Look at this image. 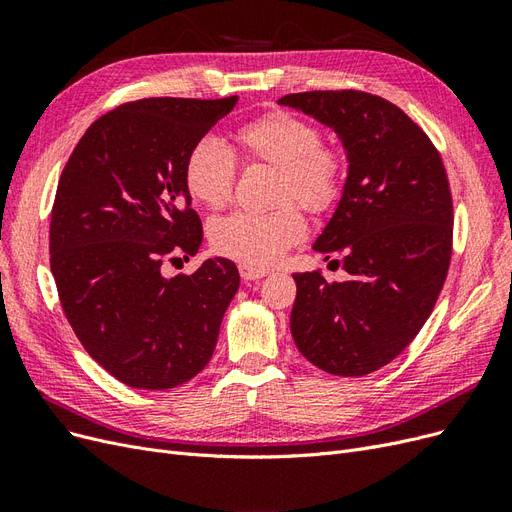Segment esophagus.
<instances>
[{
	"mask_svg": "<svg viewBox=\"0 0 512 512\" xmlns=\"http://www.w3.org/2000/svg\"><path fill=\"white\" fill-rule=\"evenodd\" d=\"M239 273H241L245 282H254V280H260V277H265L269 271L258 269V267H250V265H239Z\"/></svg>",
	"mask_w": 512,
	"mask_h": 512,
	"instance_id": "obj_1",
	"label": "esophagus"
}]
</instances>
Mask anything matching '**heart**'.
Segmentation results:
<instances>
[{
	"instance_id": "obj_1",
	"label": "heart",
	"mask_w": 512,
	"mask_h": 512,
	"mask_svg": "<svg viewBox=\"0 0 512 512\" xmlns=\"http://www.w3.org/2000/svg\"><path fill=\"white\" fill-rule=\"evenodd\" d=\"M235 143L245 162L280 170L273 196L280 207L267 213H230L209 226V239L222 256L265 269L305 237L307 224L299 205L309 213H327L337 205L344 190V162L337 149L322 143L318 126L286 111L243 123ZM237 175V156L211 136L196 141L183 164L185 190L207 209H224L230 203Z\"/></svg>"
}]
</instances>
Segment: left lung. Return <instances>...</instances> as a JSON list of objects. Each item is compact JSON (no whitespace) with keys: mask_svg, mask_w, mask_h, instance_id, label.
I'll list each match as a JSON object with an SVG mask.
<instances>
[{"mask_svg":"<svg viewBox=\"0 0 512 512\" xmlns=\"http://www.w3.org/2000/svg\"><path fill=\"white\" fill-rule=\"evenodd\" d=\"M280 104L331 126L348 151V181L314 250L350 277L294 273V344L333 376H367L421 331L453 254V196L438 147L393 102L356 89L303 91Z\"/></svg>","mask_w":512,"mask_h":512,"instance_id":"8db88e82","label":"left lung"}]
</instances>
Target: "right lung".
Returning <instances> with one entry per match:
<instances>
[{"instance_id":"obj_1","label":"right lung","mask_w":512,"mask_h":512,"mask_svg":"<svg viewBox=\"0 0 512 512\" xmlns=\"http://www.w3.org/2000/svg\"><path fill=\"white\" fill-rule=\"evenodd\" d=\"M235 102L121 104L91 123L59 177L49 252L61 307L91 359L132 389L164 391L194 378L239 288L226 258H209L192 275H162L164 262L190 258L203 243L183 164Z\"/></svg>"}]
</instances>
